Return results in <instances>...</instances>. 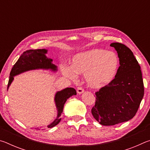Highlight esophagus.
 <instances>
[{
	"instance_id": "obj_1",
	"label": "esophagus",
	"mask_w": 150,
	"mask_h": 150,
	"mask_svg": "<svg viewBox=\"0 0 150 150\" xmlns=\"http://www.w3.org/2000/svg\"><path fill=\"white\" fill-rule=\"evenodd\" d=\"M77 92L78 94H79V95H81V94H82L84 93V89L82 87H78L77 88Z\"/></svg>"
}]
</instances>
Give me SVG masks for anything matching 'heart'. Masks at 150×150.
<instances>
[{
	"mask_svg": "<svg viewBox=\"0 0 150 150\" xmlns=\"http://www.w3.org/2000/svg\"><path fill=\"white\" fill-rule=\"evenodd\" d=\"M120 59L115 53L102 49H92L75 55L71 65H62L65 77L75 79L76 74L85 75L88 87L100 89L112 82L117 75Z\"/></svg>",
	"mask_w": 150,
	"mask_h": 150,
	"instance_id": "heart-1",
	"label": "heart"
}]
</instances>
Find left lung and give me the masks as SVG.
Here are the masks:
<instances>
[{"label":"left lung","instance_id":"1","mask_svg":"<svg viewBox=\"0 0 150 150\" xmlns=\"http://www.w3.org/2000/svg\"><path fill=\"white\" fill-rule=\"evenodd\" d=\"M110 46L117 52L120 67L112 82L95 93V105L91 110L93 117L103 126L130 120L144 95L140 66L132 52L120 43H112Z\"/></svg>","mask_w":150,"mask_h":150}]
</instances>
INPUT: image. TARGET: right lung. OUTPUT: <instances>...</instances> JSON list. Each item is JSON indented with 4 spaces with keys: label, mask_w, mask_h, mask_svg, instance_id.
<instances>
[{
    "label": "right lung",
    "mask_w": 150,
    "mask_h": 150,
    "mask_svg": "<svg viewBox=\"0 0 150 150\" xmlns=\"http://www.w3.org/2000/svg\"><path fill=\"white\" fill-rule=\"evenodd\" d=\"M47 53V50L45 49L30 50L24 52L12 68L7 89H8L10 85L13 81L14 77L22 73L35 69L50 70L53 72H56L57 67L52 63V59L48 58L46 56ZM75 95H77V92L75 88L71 87L65 88L55 93L54 100L57 111V117L47 126V128H51L59 123L62 120L61 115L63 112V106L65 102L71 96ZM35 129L40 130L38 128Z\"/></svg>",
    "instance_id": "obj_1"
}]
</instances>
